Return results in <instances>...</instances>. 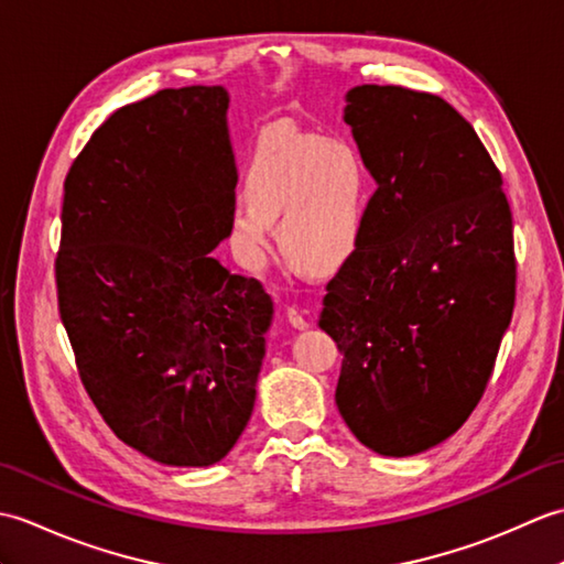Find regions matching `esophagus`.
<instances>
[{"instance_id": "esophagus-1", "label": "esophagus", "mask_w": 564, "mask_h": 564, "mask_svg": "<svg viewBox=\"0 0 564 564\" xmlns=\"http://www.w3.org/2000/svg\"><path fill=\"white\" fill-rule=\"evenodd\" d=\"M285 317H289V322H291L295 329H307V325H310V322L303 317V313L295 305L285 307Z\"/></svg>"}]
</instances>
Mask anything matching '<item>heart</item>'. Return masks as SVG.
<instances>
[{
    "instance_id": "b5f03b06",
    "label": "heart",
    "mask_w": 564,
    "mask_h": 564,
    "mask_svg": "<svg viewBox=\"0 0 564 564\" xmlns=\"http://www.w3.org/2000/svg\"><path fill=\"white\" fill-rule=\"evenodd\" d=\"M242 194L227 235L251 269L267 261L273 220L283 257L310 273L341 269L361 247L370 174L351 142L271 128L249 154Z\"/></svg>"
}]
</instances>
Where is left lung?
I'll return each instance as SVG.
<instances>
[{
	"mask_svg": "<svg viewBox=\"0 0 564 564\" xmlns=\"http://www.w3.org/2000/svg\"><path fill=\"white\" fill-rule=\"evenodd\" d=\"M344 101L378 188L317 325L344 354L346 426L404 458L453 436L492 376L517 297L511 210L480 138L441 97L361 84Z\"/></svg>",
	"mask_w": 564,
	"mask_h": 564,
	"instance_id": "left-lung-1",
	"label": "left lung"
}]
</instances>
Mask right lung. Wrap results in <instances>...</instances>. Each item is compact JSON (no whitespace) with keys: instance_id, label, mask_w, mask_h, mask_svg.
<instances>
[{"instance_id":"add662e5","label":"right lung","mask_w":564,"mask_h":564,"mask_svg":"<svg viewBox=\"0 0 564 564\" xmlns=\"http://www.w3.org/2000/svg\"><path fill=\"white\" fill-rule=\"evenodd\" d=\"M225 87L164 89L111 113L65 178L59 319L113 434L148 458L208 467L257 400L273 301L210 257L237 166Z\"/></svg>"}]
</instances>
